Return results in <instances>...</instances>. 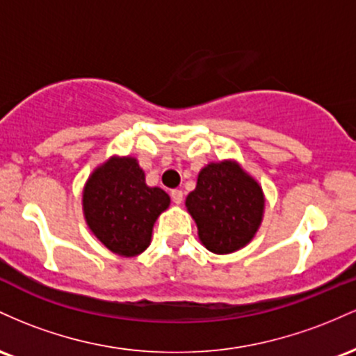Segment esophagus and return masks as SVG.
Here are the masks:
<instances>
[{"instance_id": "obj_1", "label": "esophagus", "mask_w": 356, "mask_h": 356, "mask_svg": "<svg viewBox=\"0 0 356 356\" xmlns=\"http://www.w3.org/2000/svg\"><path fill=\"white\" fill-rule=\"evenodd\" d=\"M171 200H173L177 205H179V203L183 202V191L181 190H173L171 191Z\"/></svg>"}]
</instances>
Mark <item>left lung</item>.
<instances>
[{"label": "left lung", "mask_w": 356, "mask_h": 356, "mask_svg": "<svg viewBox=\"0 0 356 356\" xmlns=\"http://www.w3.org/2000/svg\"><path fill=\"white\" fill-rule=\"evenodd\" d=\"M186 209L203 245L215 254H230L252 241L262 220L264 195L235 163H211L200 171Z\"/></svg>", "instance_id": "8db88e82"}]
</instances>
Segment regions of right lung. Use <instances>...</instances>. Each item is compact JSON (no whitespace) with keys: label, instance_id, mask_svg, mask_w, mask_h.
I'll list each match as a JSON object with an SVG mask.
<instances>
[{"label":"right lung","instance_id":"right-lung-1","mask_svg":"<svg viewBox=\"0 0 356 356\" xmlns=\"http://www.w3.org/2000/svg\"><path fill=\"white\" fill-rule=\"evenodd\" d=\"M170 205L161 188H149L134 158H113L94 171L83 190L90 230L113 252L126 257L149 245L158 215Z\"/></svg>","mask_w":356,"mask_h":356}]
</instances>
